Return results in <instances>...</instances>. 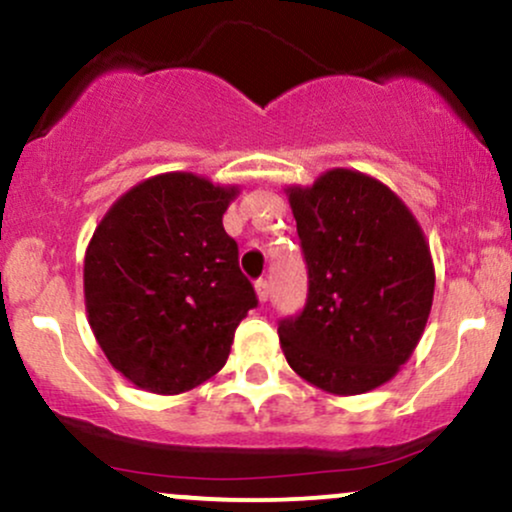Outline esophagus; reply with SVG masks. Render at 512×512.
<instances>
[{
	"label": "esophagus",
	"instance_id": "34e87169",
	"mask_svg": "<svg viewBox=\"0 0 512 512\" xmlns=\"http://www.w3.org/2000/svg\"><path fill=\"white\" fill-rule=\"evenodd\" d=\"M255 293H257V301L260 303H264L269 298V284L264 279H260V281H255Z\"/></svg>",
	"mask_w": 512,
	"mask_h": 512
}]
</instances>
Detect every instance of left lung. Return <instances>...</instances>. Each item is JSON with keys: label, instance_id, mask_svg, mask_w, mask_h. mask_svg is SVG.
I'll list each match as a JSON object with an SVG mask.
<instances>
[{"label": "left lung", "instance_id": "1", "mask_svg": "<svg viewBox=\"0 0 512 512\" xmlns=\"http://www.w3.org/2000/svg\"><path fill=\"white\" fill-rule=\"evenodd\" d=\"M308 264V303L281 320L289 366L327 395H363L409 361L436 289L419 221L385 182L332 168L286 187Z\"/></svg>", "mask_w": 512, "mask_h": 512}]
</instances>
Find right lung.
I'll use <instances>...</instances> for the list:
<instances>
[{
    "label": "right lung",
    "instance_id": "1",
    "mask_svg": "<svg viewBox=\"0 0 512 512\" xmlns=\"http://www.w3.org/2000/svg\"><path fill=\"white\" fill-rule=\"evenodd\" d=\"M238 185L185 170L129 187L105 211L84 257L93 337L122 378L180 395L226 366L257 298L238 267L223 214Z\"/></svg>",
    "mask_w": 512,
    "mask_h": 512
}]
</instances>
